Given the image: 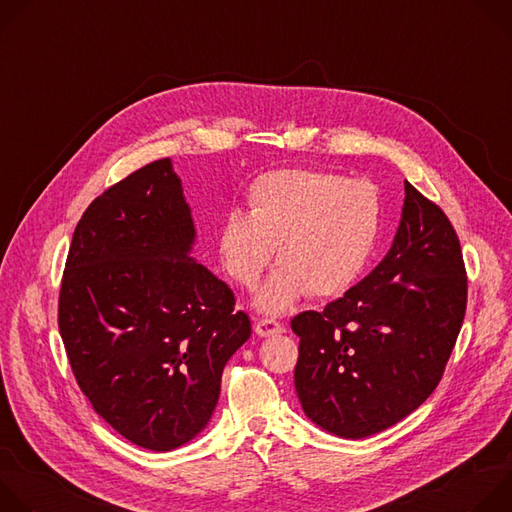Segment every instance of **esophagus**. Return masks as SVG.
Listing matches in <instances>:
<instances>
[{
	"instance_id": "esophagus-1",
	"label": "esophagus",
	"mask_w": 512,
	"mask_h": 512,
	"mask_svg": "<svg viewBox=\"0 0 512 512\" xmlns=\"http://www.w3.org/2000/svg\"><path fill=\"white\" fill-rule=\"evenodd\" d=\"M255 332L261 336V338H273V336H279L285 332V326L281 322H275L271 318H261L255 322Z\"/></svg>"
}]
</instances>
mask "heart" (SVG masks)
Wrapping results in <instances>:
<instances>
[{
  "label": "heart",
  "mask_w": 512,
  "mask_h": 512,
  "mask_svg": "<svg viewBox=\"0 0 512 512\" xmlns=\"http://www.w3.org/2000/svg\"><path fill=\"white\" fill-rule=\"evenodd\" d=\"M249 210L231 208L218 229L227 273L253 285L275 255L279 263L255 296L259 310L285 312L308 291L338 296L367 267L383 227V202L369 180L310 168L261 174Z\"/></svg>",
  "instance_id": "b5f03b06"
}]
</instances>
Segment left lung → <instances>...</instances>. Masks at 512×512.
Segmentation results:
<instances>
[{
	"label": "left lung",
	"instance_id": "1",
	"mask_svg": "<svg viewBox=\"0 0 512 512\" xmlns=\"http://www.w3.org/2000/svg\"><path fill=\"white\" fill-rule=\"evenodd\" d=\"M466 298L452 223L405 182L401 223L383 261L324 312L291 320L300 336L296 391L308 419L360 440L415 411L444 375Z\"/></svg>",
	"mask_w": 512,
	"mask_h": 512
}]
</instances>
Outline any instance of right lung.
Here are the masks:
<instances>
[{"mask_svg":"<svg viewBox=\"0 0 512 512\" xmlns=\"http://www.w3.org/2000/svg\"><path fill=\"white\" fill-rule=\"evenodd\" d=\"M196 229L164 158L95 198L60 285L58 328L93 409L131 444L176 450L206 427L249 340L231 287L190 257Z\"/></svg>","mask_w":512,"mask_h":512,"instance_id":"obj_1","label":"right lung"}]
</instances>
